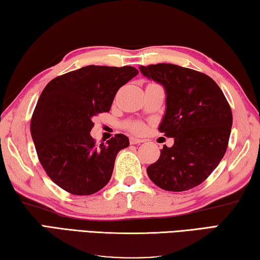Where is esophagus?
Wrapping results in <instances>:
<instances>
[{"label": "esophagus", "mask_w": 260, "mask_h": 260, "mask_svg": "<svg viewBox=\"0 0 260 260\" xmlns=\"http://www.w3.org/2000/svg\"><path fill=\"white\" fill-rule=\"evenodd\" d=\"M144 143L143 139H139V138H135V137H130V144L131 145H135V144H142Z\"/></svg>", "instance_id": "1"}]
</instances>
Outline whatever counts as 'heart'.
<instances>
[{"label": "heart", "mask_w": 260, "mask_h": 260, "mask_svg": "<svg viewBox=\"0 0 260 260\" xmlns=\"http://www.w3.org/2000/svg\"><path fill=\"white\" fill-rule=\"evenodd\" d=\"M127 127H129L131 131H134V133L139 134L144 130V124L140 122H133V123H129V124H127Z\"/></svg>", "instance_id": "obj_1"}]
</instances>
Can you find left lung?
<instances>
[{"instance_id":"obj_1","label":"left lung","mask_w":260,"mask_h":260,"mask_svg":"<svg viewBox=\"0 0 260 260\" xmlns=\"http://www.w3.org/2000/svg\"><path fill=\"white\" fill-rule=\"evenodd\" d=\"M142 74L166 91V113L158 125L174 138L158 160L148 166L154 184L169 192H183L203 183L224 157L233 115L211 77L174 63L140 66Z\"/></svg>"}]
</instances>
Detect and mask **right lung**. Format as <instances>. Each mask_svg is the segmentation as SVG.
<instances>
[{"label":"right lung","mask_w":260,"mask_h":260,"mask_svg":"<svg viewBox=\"0 0 260 260\" xmlns=\"http://www.w3.org/2000/svg\"><path fill=\"white\" fill-rule=\"evenodd\" d=\"M138 74L135 67L89 65L49 82L30 121L41 165L59 187L74 195L97 193L111 179L117 153L129 146L118 134L97 145L93 117L111 109L122 85Z\"/></svg>","instance_id":"1"}]
</instances>
